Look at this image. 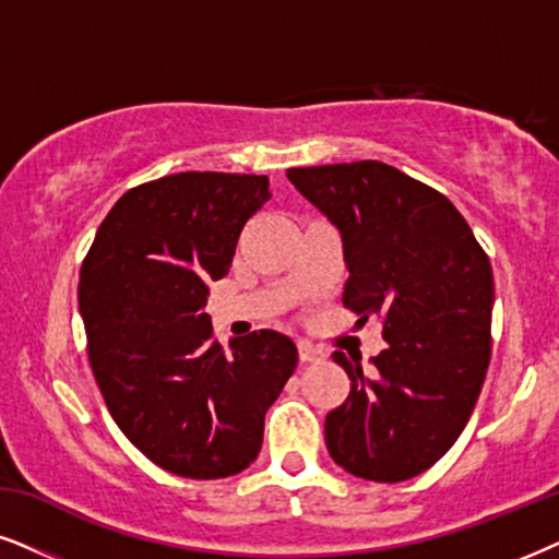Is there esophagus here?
Instances as JSON below:
<instances>
[{"mask_svg":"<svg viewBox=\"0 0 559 559\" xmlns=\"http://www.w3.org/2000/svg\"><path fill=\"white\" fill-rule=\"evenodd\" d=\"M299 361L301 364H314V361H322V350L314 348L312 343H299Z\"/></svg>","mask_w":559,"mask_h":559,"instance_id":"esophagus-1","label":"esophagus"}]
</instances>
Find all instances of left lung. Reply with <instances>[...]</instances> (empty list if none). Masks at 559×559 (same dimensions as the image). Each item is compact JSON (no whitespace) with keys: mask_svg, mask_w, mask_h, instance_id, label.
Segmentation results:
<instances>
[{"mask_svg":"<svg viewBox=\"0 0 559 559\" xmlns=\"http://www.w3.org/2000/svg\"><path fill=\"white\" fill-rule=\"evenodd\" d=\"M286 175L341 231L345 307L358 322L384 317L371 371L332 356L353 386L324 418L328 451L350 475L402 483L433 467L475 409L490 364V260L447 195L384 162Z\"/></svg>","mask_w":559,"mask_h":559,"instance_id":"obj_1","label":"left lung"}]
</instances>
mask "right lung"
<instances>
[{"label":"right lung","instance_id":"add662e5","mask_svg":"<svg viewBox=\"0 0 559 559\" xmlns=\"http://www.w3.org/2000/svg\"><path fill=\"white\" fill-rule=\"evenodd\" d=\"M271 198L265 175L180 173L129 190L80 275L90 364L126 438L173 475L218 479L255 462L267 407L296 369L275 330L211 341L209 284Z\"/></svg>","mask_w":559,"mask_h":559}]
</instances>
